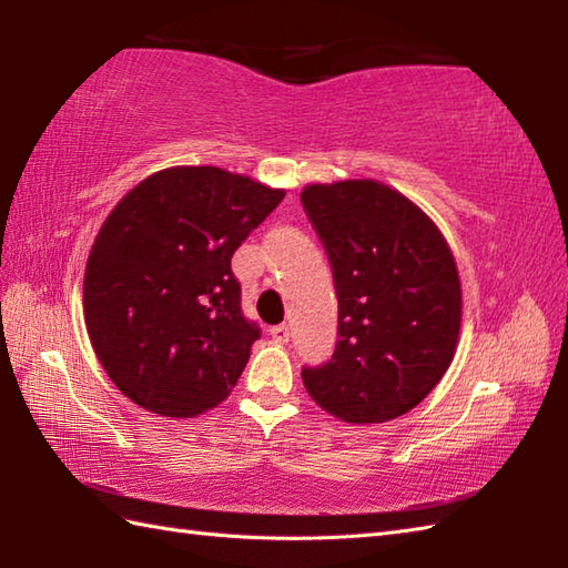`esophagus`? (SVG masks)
Segmentation results:
<instances>
[{"instance_id":"obj_1","label":"esophagus","mask_w":568,"mask_h":568,"mask_svg":"<svg viewBox=\"0 0 568 568\" xmlns=\"http://www.w3.org/2000/svg\"><path fill=\"white\" fill-rule=\"evenodd\" d=\"M271 336L275 344H287L291 342V329H287V324H275V327H271Z\"/></svg>"}]
</instances>
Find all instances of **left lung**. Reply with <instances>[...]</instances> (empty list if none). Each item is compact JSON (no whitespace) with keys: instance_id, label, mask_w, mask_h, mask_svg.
I'll use <instances>...</instances> for the list:
<instances>
[{"instance_id":"left-lung-1","label":"left lung","mask_w":568,"mask_h":568,"mask_svg":"<svg viewBox=\"0 0 568 568\" xmlns=\"http://www.w3.org/2000/svg\"><path fill=\"white\" fill-rule=\"evenodd\" d=\"M303 207L327 251L339 342L329 364L303 368L322 409L381 425L417 407L452 366L462 281L439 226L378 180L305 185Z\"/></svg>"}]
</instances>
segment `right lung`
<instances>
[{"label": "right lung", "instance_id": "1", "mask_svg": "<svg viewBox=\"0 0 568 568\" xmlns=\"http://www.w3.org/2000/svg\"><path fill=\"white\" fill-rule=\"evenodd\" d=\"M283 197L224 168L173 165L116 202L84 265L82 312L131 403L185 419L226 400L261 336L232 256Z\"/></svg>", "mask_w": 568, "mask_h": 568}]
</instances>
